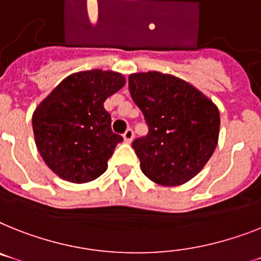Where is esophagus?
Masks as SVG:
<instances>
[{
  "mask_svg": "<svg viewBox=\"0 0 261 261\" xmlns=\"http://www.w3.org/2000/svg\"><path fill=\"white\" fill-rule=\"evenodd\" d=\"M132 140H133V130L129 128L126 129L125 133H124V141H125V143H130Z\"/></svg>",
  "mask_w": 261,
  "mask_h": 261,
  "instance_id": "obj_1",
  "label": "esophagus"
}]
</instances>
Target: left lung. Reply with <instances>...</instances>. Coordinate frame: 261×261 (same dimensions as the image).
Segmentation results:
<instances>
[{"label": "left lung", "mask_w": 261, "mask_h": 261, "mask_svg": "<svg viewBox=\"0 0 261 261\" xmlns=\"http://www.w3.org/2000/svg\"><path fill=\"white\" fill-rule=\"evenodd\" d=\"M129 92L149 129L132 144L143 173L165 187L189 181L216 149V105L184 80L160 72L130 74Z\"/></svg>", "instance_id": "8db88e82"}]
</instances>
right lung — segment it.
Instances as JSON below:
<instances>
[{"instance_id":"1","label":"right lung","mask_w":261,"mask_h":261,"mask_svg":"<svg viewBox=\"0 0 261 261\" xmlns=\"http://www.w3.org/2000/svg\"><path fill=\"white\" fill-rule=\"evenodd\" d=\"M125 85L112 70H84L62 80L34 111L36 145L45 164L62 180L88 182L107 171L122 137L112 132L104 102Z\"/></svg>"}]
</instances>
